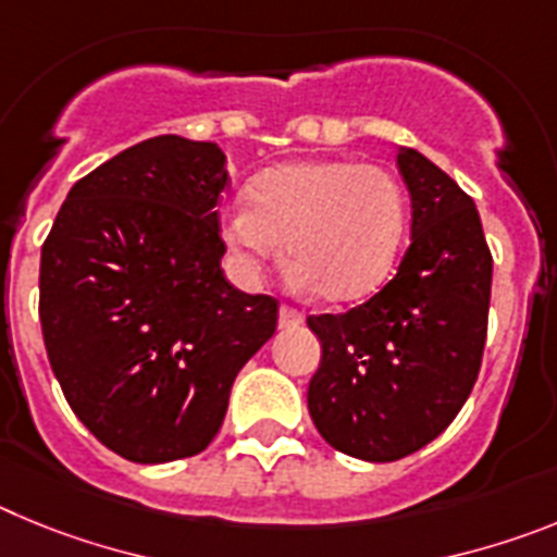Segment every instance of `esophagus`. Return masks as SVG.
Returning <instances> with one entry per match:
<instances>
[{"label":"esophagus","mask_w":557,"mask_h":557,"mask_svg":"<svg viewBox=\"0 0 557 557\" xmlns=\"http://www.w3.org/2000/svg\"><path fill=\"white\" fill-rule=\"evenodd\" d=\"M304 323V314L293 307L278 309V329H298Z\"/></svg>","instance_id":"1"}]
</instances>
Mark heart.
<instances>
[{
	"mask_svg": "<svg viewBox=\"0 0 557 557\" xmlns=\"http://www.w3.org/2000/svg\"><path fill=\"white\" fill-rule=\"evenodd\" d=\"M223 239L243 273L275 262L287 243L293 278L334 304L385 284L407 231V195L391 172L351 159L278 164L223 214Z\"/></svg>",
	"mask_w": 557,
	"mask_h": 557,
	"instance_id": "b5f03b06",
	"label": "heart"
}]
</instances>
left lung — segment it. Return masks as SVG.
<instances>
[{"mask_svg": "<svg viewBox=\"0 0 557 557\" xmlns=\"http://www.w3.org/2000/svg\"><path fill=\"white\" fill-rule=\"evenodd\" d=\"M412 200L396 275L343 314H312L321 366L307 405L329 446L391 462L435 441L476 382L488 332L491 259L474 200L437 164L398 147Z\"/></svg>", "mask_w": 557, "mask_h": 557, "instance_id": "obj_1", "label": "left lung"}]
</instances>
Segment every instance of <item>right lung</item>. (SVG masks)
Returning a JSON list of instances; mask_svg holds the SVG:
<instances>
[{"instance_id": "right-lung-1", "label": "right lung", "mask_w": 557, "mask_h": 557, "mask_svg": "<svg viewBox=\"0 0 557 557\" xmlns=\"http://www.w3.org/2000/svg\"><path fill=\"white\" fill-rule=\"evenodd\" d=\"M214 141L152 136L69 189L41 248V332L69 407L111 451L170 462L223 426L278 304L225 278Z\"/></svg>"}]
</instances>
